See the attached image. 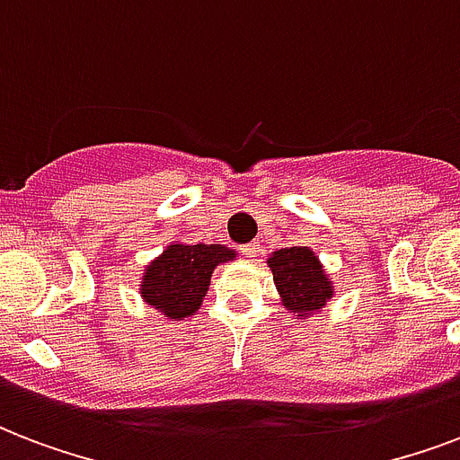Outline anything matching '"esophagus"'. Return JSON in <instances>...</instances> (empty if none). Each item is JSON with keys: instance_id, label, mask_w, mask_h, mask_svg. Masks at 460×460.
<instances>
[{"instance_id": "34e87169", "label": "esophagus", "mask_w": 460, "mask_h": 460, "mask_svg": "<svg viewBox=\"0 0 460 460\" xmlns=\"http://www.w3.org/2000/svg\"><path fill=\"white\" fill-rule=\"evenodd\" d=\"M241 251H243V255L248 260H255L260 255V245L258 243H248V245H243Z\"/></svg>"}]
</instances>
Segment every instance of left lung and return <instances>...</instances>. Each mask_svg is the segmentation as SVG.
I'll return each instance as SVG.
<instances>
[{"label": "left lung", "instance_id": "obj_1", "mask_svg": "<svg viewBox=\"0 0 460 460\" xmlns=\"http://www.w3.org/2000/svg\"><path fill=\"white\" fill-rule=\"evenodd\" d=\"M267 267L272 270L281 305L294 314V320L307 322L336 296L334 281L324 272L320 255L307 245L274 251L267 258Z\"/></svg>", "mask_w": 460, "mask_h": 460}]
</instances>
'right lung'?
<instances>
[{
	"mask_svg": "<svg viewBox=\"0 0 460 460\" xmlns=\"http://www.w3.org/2000/svg\"><path fill=\"white\" fill-rule=\"evenodd\" d=\"M238 252L222 243L173 241L143 270L138 294L166 322H181L200 310L217 267L236 260Z\"/></svg>",
	"mask_w": 460,
	"mask_h": 460,
	"instance_id": "add662e5",
	"label": "right lung"
}]
</instances>
